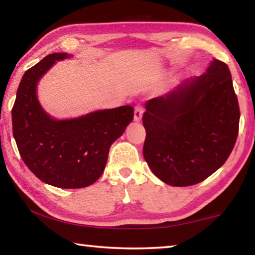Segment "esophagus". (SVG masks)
<instances>
[{
    "instance_id": "1",
    "label": "esophagus",
    "mask_w": 255,
    "mask_h": 255,
    "mask_svg": "<svg viewBox=\"0 0 255 255\" xmlns=\"http://www.w3.org/2000/svg\"><path fill=\"white\" fill-rule=\"evenodd\" d=\"M143 112H144V107L141 103H138L135 107V115H133V119H135V122H139L143 117Z\"/></svg>"
}]
</instances>
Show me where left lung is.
I'll list each match as a JSON object with an SVG mask.
<instances>
[{"label":"left lung","mask_w":255,"mask_h":255,"mask_svg":"<svg viewBox=\"0 0 255 255\" xmlns=\"http://www.w3.org/2000/svg\"><path fill=\"white\" fill-rule=\"evenodd\" d=\"M145 161L173 187L201 182L230 156L239 135L240 107L230 68L214 58L207 73L146 102Z\"/></svg>","instance_id":"8db88e82"}]
</instances>
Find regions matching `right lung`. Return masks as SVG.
I'll use <instances>...</instances> for the list:
<instances>
[{
  "label": "right lung",
  "instance_id": "obj_1",
  "mask_svg": "<svg viewBox=\"0 0 255 255\" xmlns=\"http://www.w3.org/2000/svg\"><path fill=\"white\" fill-rule=\"evenodd\" d=\"M54 53L24 73L12 108V129L19 153L42 182L63 189L85 188L105 171L110 146L133 119V108L123 106L83 117L55 120L42 110L36 88L56 60Z\"/></svg>",
  "mask_w": 255,
  "mask_h": 255
}]
</instances>
